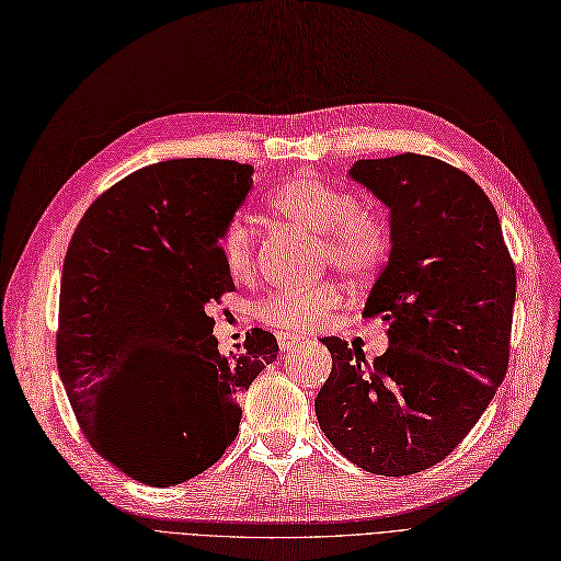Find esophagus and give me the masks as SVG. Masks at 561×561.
<instances>
[{
	"label": "esophagus",
	"instance_id": "1",
	"mask_svg": "<svg viewBox=\"0 0 561 561\" xmlns=\"http://www.w3.org/2000/svg\"><path fill=\"white\" fill-rule=\"evenodd\" d=\"M276 339H278V347H280L283 353L293 351V347H297V345H301V343H304V339H301V336H297V334H278Z\"/></svg>",
	"mask_w": 561,
	"mask_h": 561
}]
</instances>
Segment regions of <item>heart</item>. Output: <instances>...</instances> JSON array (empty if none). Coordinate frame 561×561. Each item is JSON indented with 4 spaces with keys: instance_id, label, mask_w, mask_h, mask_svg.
I'll return each instance as SVG.
<instances>
[{
    "instance_id": "1",
    "label": "heart",
    "mask_w": 561,
    "mask_h": 561,
    "mask_svg": "<svg viewBox=\"0 0 561 561\" xmlns=\"http://www.w3.org/2000/svg\"><path fill=\"white\" fill-rule=\"evenodd\" d=\"M276 216L308 234L320 237V268L334 266L339 274L366 280L390 253V227L376 208L359 204L353 190L327 183L313 173H299L266 195ZM220 257L237 280L255 274L257 237L243 216L231 218L220 234ZM343 304V289L332 283L272 289L255 308L257 318L285 332L313 330L330 320Z\"/></svg>"
}]
</instances>
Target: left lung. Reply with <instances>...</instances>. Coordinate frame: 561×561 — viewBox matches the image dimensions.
<instances>
[{
  "label": "left lung",
  "mask_w": 561,
  "mask_h": 561,
  "mask_svg": "<svg viewBox=\"0 0 561 561\" xmlns=\"http://www.w3.org/2000/svg\"><path fill=\"white\" fill-rule=\"evenodd\" d=\"M351 176L390 208V260L362 311L390 322V347L366 362L322 339L332 374L316 413L353 465L399 478L446 459L504 380L515 264L492 202L461 169L401 152L359 160Z\"/></svg>",
  "instance_id": "left-lung-1"
}]
</instances>
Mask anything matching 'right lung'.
I'll use <instances>...</instances> for the list:
<instances>
[{
	"instance_id": "right-lung-1",
	"label": "right lung",
	"mask_w": 561,
	"mask_h": 561,
	"mask_svg": "<svg viewBox=\"0 0 561 561\" xmlns=\"http://www.w3.org/2000/svg\"><path fill=\"white\" fill-rule=\"evenodd\" d=\"M234 160L144 167L96 197L67 248L55 355L76 422L94 453L150 488L214 467L239 434V394L278 353L245 332L225 357L208 306L234 293L220 234L253 185ZM123 379L180 401L184 427L156 442L115 435L99 397Z\"/></svg>"
}]
</instances>
